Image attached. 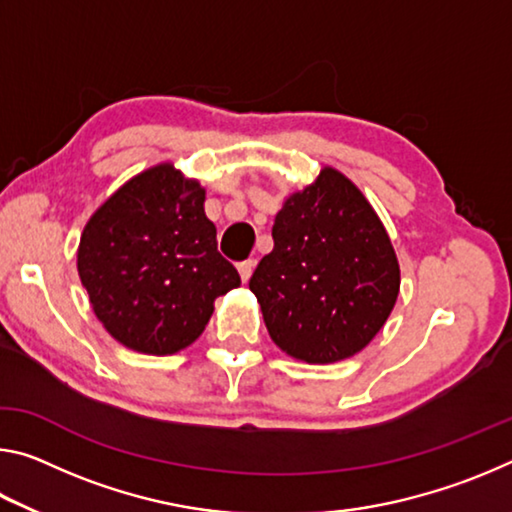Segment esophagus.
I'll list each match as a JSON object with an SVG mask.
<instances>
[{
    "mask_svg": "<svg viewBox=\"0 0 512 512\" xmlns=\"http://www.w3.org/2000/svg\"><path fill=\"white\" fill-rule=\"evenodd\" d=\"M237 268H239L241 280L248 282V280H250V275H253V271H255V259H246V262H239V264H237Z\"/></svg>",
    "mask_w": 512,
    "mask_h": 512,
    "instance_id": "obj_1",
    "label": "esophagus"
}]
</instances>
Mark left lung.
<instances>
[{"instance_id":"8db88e82","label":"left lung","mask_w":512,"mask_h":512,"mask_svg":"<svg viewBox=\"0 0 512 512\" xmlns=\"http://www.w3.org/2000/svg\"><path fill=\"white\" fill-rule=\"evenodd\" d=\"M273 244L248 287L277 348L307 363L366 348L395 307L400 266L359 189L323 169L277 212Z\"/></svg>"}]
</instances>
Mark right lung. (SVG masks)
<instances>
[{"label":"right lung","instance_id":"1","mask_svg":"<svg viewBox=\"0 0 512 512\" xmlns=\"http://www.w3.org/2000/svg\"><path fill=\"white\" fill-rule=\"evenodd\" d=\"M205 189L158 164L112 194L88 221L79 275L103 327L126 348L173 354L192 345L214 300L241 284L216 248Z\"/></svg>","mask_w":512,"mask_h":512}]
</instances>
